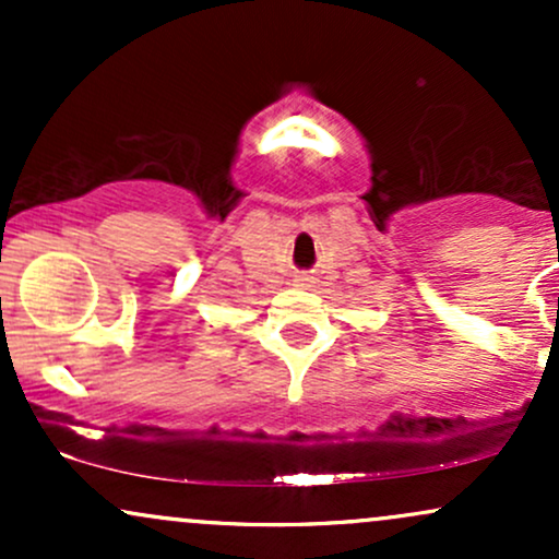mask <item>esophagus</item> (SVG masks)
<instances>
[{
    "label": "esophagus",
    "instance_id": "1",
    "mask_svg": "<svg viewBox=\"0 0 559 559\" xmlns=\"http://www.w3.org/2000/svg\"><path fill=\"white\" fill-rule=\"evenodd\" d=\"M310 275H307V273H297V275H294V286H301V288H305V286H310Z\"/></svg>",
    "mask_w": 559,
    "mask_h": 559
}]
</instances>
